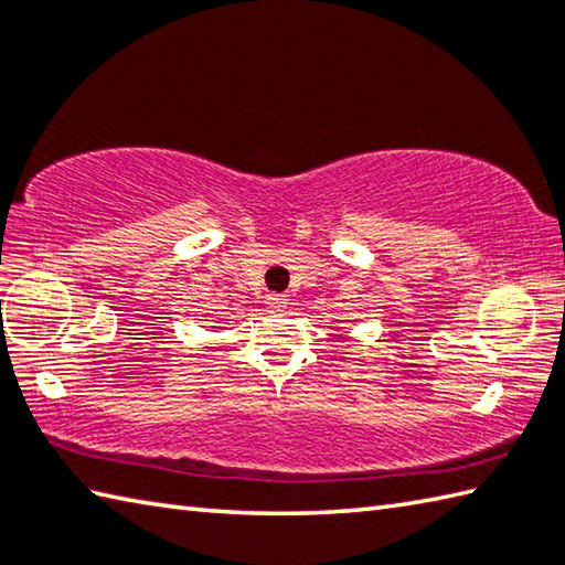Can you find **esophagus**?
<instances>
[{"label":"esophagus","instance_id":"34e87169","mask_svg":"<svg viewBox=\"0 0 565 565\" xmlns=\"http://www.w3.org/2000/svg\"><path fill=\"white\" fill-rule=\"evenodd\" d=\"M286 303H289V299H286L284 294H269V296H266V309H271V311L286 309Z\"/></svg>","mask_w":565,"mask_h":565}]
</instances>
